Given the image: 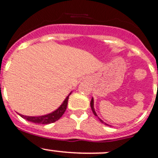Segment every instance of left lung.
<instances>
[{
    "label": "left lung",
    "mask_w": 158,
    "mask_h": 158,
    "mask_svg": "<svg viewBox=\"0 0 158 158\" xmlns=\"http://www.w3.org/2000/svg\"><path fill=\"white\" fill-rule=\"evenodd\" d=\"M90 105H91V108H92V112H93V114H95V116H96V117H98V115H97V114H96V113H95V109H94V99H93V98H92V100H91ZM99 121H101V122H102V123H104L103 121H102V120H101L100 118H99ZM104 124H106V125H108V124H106V123H104Z\"/></svg>",
    "instance_id": "1"
}]
</instances>
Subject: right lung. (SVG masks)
<instances>
[{"instance_id":"1","label":"right lung","mask_w":158,"mask_h":158,"mask_svg":"<svg viewBox=\"0 0 158 158\" xmlns=\"http://www.w3.org/2000/svg\"><path fill=\"white\" fill-rule=\"evenodd\" d=\"M71 92L66 96V98L63 101V103L60 105V106L57 110L53 111L52 113H50V114H46V115L38 116V117H29V116H24L22 115V114L20 116L23 118H24V119L27 120L29 121H31V122L36 123V124H48L55 122V121H58L59 118H61L63 114L65 113V111H66V106H67L68 104V99H69V96L71 94Z\"/></svg>"}]
</instances>
